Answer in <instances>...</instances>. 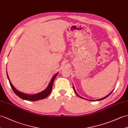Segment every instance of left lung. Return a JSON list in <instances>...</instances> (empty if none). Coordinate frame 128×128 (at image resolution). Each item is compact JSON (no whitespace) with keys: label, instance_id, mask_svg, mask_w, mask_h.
I'll return each instance as SVG.
<instances>
[{"label":"left lung","instance_id":"8db88e82","mask_svg":"<svg viewBox=\"0 0 128 128\" xmlns=\"http://www.w3.org/2000/svg\"><path fill=\"white\" fill-rule=\"evenodd\" d=\"M73 90H74V91H75V92H76V94L78 95V96H79V97L80 98H82V99H84V98H82V96H79L78 94H77V93L76 92V90H75V88H74V86H73ZM113 91H114V90H113ZM113 91H111V92L110 93H109V94L108 95V96H105V97H104V98H101V99H97V100H96V101H99V100H102V99H105V98H107L108 97V96H110L111 94V93L112 92H113ZM95 101V100H94Z\"/></svg>","mask_w":128,"mask_h":128}]
</instances>
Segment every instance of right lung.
<instances>
[{"label": "right lung", "instance_id": "right-lung-1", "mask_svg": "<svg viewBox=\"0 0 128 128\" xmlns=\"http://www.w3.org/2000/svg\"><path fill=\"white\" fill-rule=\"evenodd\" d=\"M58 74V73L55 74L53 76V77L52 78V79L50 82L48 87L46 88V90H44V91H43L41 92L37 93V94H31V95L27 94H26V93H22L21 92H20L19 91H18V90L16 88L13 86V85L11 84L10 80V79H9V78H8V73H7V76H8V79L9 82H10V86L11 87L12 89L13 90L14 92L17 96H18L20 98H22V99H24V100H29V101H37V100H41V99H43L46 98V96H47L50 94V92L52 91V85H53V83H54V81L55 79L56 76H57Z\"/></svg>", "mask_w": 128, "mask_h": 128}]
</instances>
